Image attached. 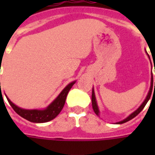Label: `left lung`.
<instances>
[{
	"mask_svg": "<svg viewBox=\"0 0 155 155\" xmlns=\"http://www.w3.org/2000/svg\"><path fill=\"white\" fill-rule=\"evenodd\" d=\"M149 57H150V55H149ZM155 69V68H154ZM153 90V91H155V82H154V89H153V74H152V79H151V86H150V92H149V94H148V95H147L146 99H145V101H143V104H141L140 106V108L137 110H135L134 113H132V114H130V116L127 117L125 120H122V121H120V122H118L117 124H124L125 123V122H127V121H130V120H132V119H134V117L137 116L138 114H140V112L142 111V110H143V108H144V106L146 105L147 102L149 101V100H150V96H151V93H152V91ZM91 101H92V108H93V110H94V113L97 114V115H99V109H98V106H97V104H96V101H95V96H94V90L92 91V97H91Z\"/></svg>",
	"mask_w": 155,
	"mask_h": 155,
	"instance_id": "left-lung-1",
	"label": "left lung"
}]
</instances>
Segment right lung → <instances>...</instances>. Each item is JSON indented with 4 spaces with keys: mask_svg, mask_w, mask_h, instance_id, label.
<instances>
[{
    "mask_svg": "<svg viewBox=\"0 0 155 155\" xmlns=\"http://www.w3.org/2000/svg\"><path fill=\"white\" fill-rule=\"evenodd\" d=\"M74 83H75V81H73V82H71V84H68L67 86L61 91V93L58 95V97L44 110H23L21 108L17 107L16 105H15L12 101L9 100L8 98H7V101H8L9 104H11L12 109L20 116H21L22 118H24V119L29 120L31 122H33V123H45V122H48V121L54 119L58 114L61 113V111L62 110V109L64 107L68 93H69V91H70V90H71Z\"/></svg>",
    "mask_w": 155,
    "mask_h": 155,
    "instance_id": "right-lung-1",
    "label": "right lung"
}]
</instances>
